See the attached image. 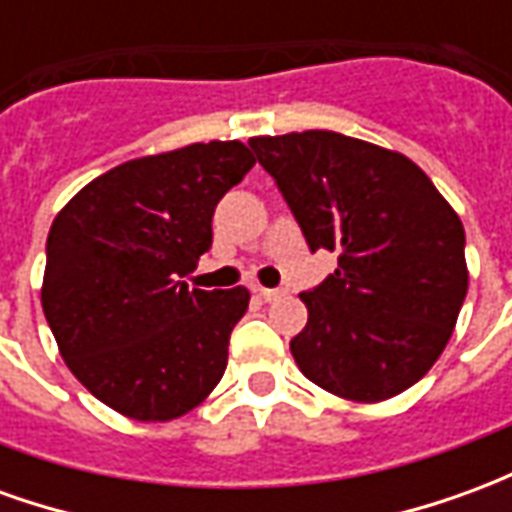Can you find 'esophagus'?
Masks as SVG:
<instances>
[{"label": "esophagus", "instance_id": "esophagus-1", "mask_svg": "<svg viewBox=\"0 0 512 512\" xmlns=\"http://www.w3.org/2000/svg\"><path fill=\"white\" fill-rule=\"evenodd\" d=\"M257 296L263 301H279L285 296V290H277V288H257Z\"/></svg>", "mask_w": 512, "mask_h": 512}]
</instances>
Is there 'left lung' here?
Returning <instances> with one entry per match:
<instances>
[{
    "label": "left lung",
    "mask_w": 512,
    "mask_h": 512,
    "mask_svg": "<svg viewBox=\"0 0 512 512\" xmlns=\"http://www.w3.org/2000/svg\"><path fill=\"white\" fill-rule=\"evenodd\" d=\"M249 145L310 249L334 274L301 293L290 354L312 384L354 403L406 392L450 343L469 288L463 224L397 150L337 131L252 136Z\"/></svg>",
    "instance_id": "1"
}]
</instances>
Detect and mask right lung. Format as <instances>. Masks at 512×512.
I'll use <instances>...</instances> for the list:
<instances>
[{
    "instance_id": "right-lung-1",
    "label": "right lung",
    "mask_w": 512,
    "mask_h": 512,
    "mask_svg": "<svg viewBox=\"0 0 512 512\" xmlns=\"http://www.w3.org/2000/svg\"><path fill=\"white\" fill-rule=\"evenodd\" d=\"M252 167L238 139L134 158L51 224L46 321L68 370L123 417L178 419L222 381L249 290H189L180 277L211 249L216 202Z\"/></svg>"
}]
</instances>
